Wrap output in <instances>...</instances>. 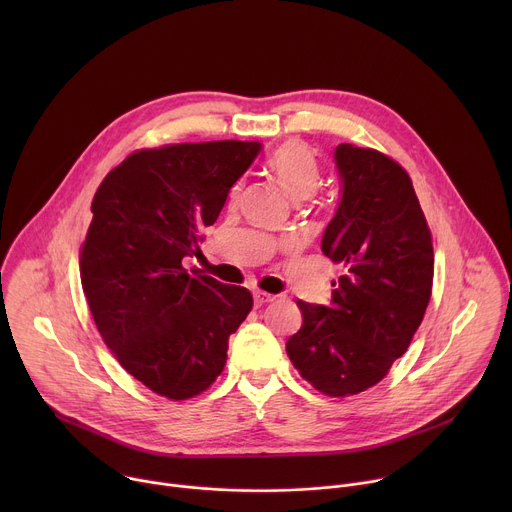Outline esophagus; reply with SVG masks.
<instances>
[{
    "label": "esophagus",
    "instance_id": "esophagus-1",
    "mask_svg": "<svg viewBox=\"0 0 512 512\" xmlns=\"http://www.w3.org/2000/svg\"><path fill=\"white\" fill-rule=\"evenodd\" d=\"M253 298H255V306H263V304H269V302L275 300V296L265 294V291H261V289L253 291Z\"/></svg>",
    "mask_w": 512,
    "mask_h": 512
}]
</instances>
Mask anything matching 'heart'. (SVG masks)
Listing matches in <instances>:
<instances>
[{
  "label": "heart",
  "instance_id": "heart-1",
  "mask_svg": "<svg viewBox=\"0 0 512 512\" xmlns=\"http://www.w3.org/2000/svg\"><path fill=\"white\" fill-rule=\"evenodd\" d=\"M269 170L285 192L296 198H308L320 184V164L308 143L300 139H289L281 143L267 162Z\"/></svg>",
  "mask_w": 512,
  "mask_h": 512
}]
</instances>
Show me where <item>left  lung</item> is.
<instances>
[{"label":"left lung","mask_w":512,"mask_h":512,"mask_svg":"<svg viewBox=\"0 0 512 512\" xmlns=\"http://www.w3.org/2000/svg\"><path fill=\"white\" fill-rule=\"evenodd\" d=\"M340 202L322 253L344 267L332 300H298L302 328L289 360L320 393L346 397L377 385L405 354L431 298L433 245L407 172L377 150H334Z\"/></svg>","instance_id":"obj_1"}]
</instances>
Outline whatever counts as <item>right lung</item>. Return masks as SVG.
I'll return each instance as SVG.
<instances>
[{
	"instance_id": "1",
	"label": "right lung",
	"mask_w": 512,
	"mask_h": 512,
	"mask_svg": "<svg viewBox=\"0 0 512 512\" xmlns=\"http://www.w3.org/2000/svg\"><path fill=\"white\" fill-rule=\"evenodd\" d=\"M259 152V141L233 139L139 150L93 198L79 259L93 320L121 367L162 397L206 391L253 308L249 289L186 271L182 259Z\"/></svg>"
}]
</instances>
